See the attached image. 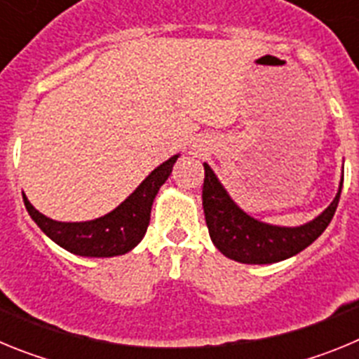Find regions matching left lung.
<instances>
[{"label":"left lung","instance_id":"obj_1","mask_svg":"<svg viewBox=\"0 0 359 359\" xmlns=\"http://www.w3.org/2000/svg\"><path fill=\"white\" fill-rule=\"evenodd\" d=\"M205 167L203 210L208 233L215 248L231 261L243 264H273L297 255L315 243L329 226L340 201L344 176L338 194L318 217L300 226H277L248 215L230 198L210 165Z\"/></svg>","mask_w":359,"mask_h":359}]
</instances>
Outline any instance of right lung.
<instances>
[{
  "mask_svg": "<svg viewBox=\"0 0 359 359\" xmlns=\"http://www.w3.org/2000/svg\"><path fill=\"white\" fill-rule=\"evenodd\" d=\"M180 154H174L167 161L152 170L126 201L115 210L82 223H62L55 221L32 207L23 194L25 207L37 226L61 248L81 257H115L131 252L144 239L151 221L152 201L158 190L169 180L172 167Z\"/></svg>",
  "mask_w": 359,
  "mask_h": 359,
  "instance_id": "right-lung-1",
  "label": "right lung"
}]
</instances>
